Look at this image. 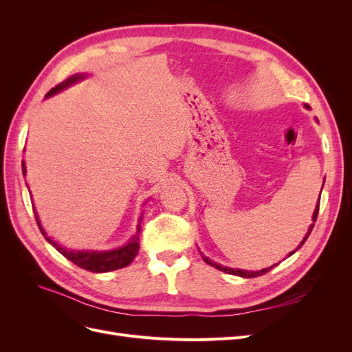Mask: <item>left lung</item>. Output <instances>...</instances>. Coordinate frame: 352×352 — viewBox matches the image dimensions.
Masks as SVG:
<instances>
[{"label":"left lung","mask_w":352,"mask_h":352,"mask_svg":"<svg viewBox=\"0 0 352 352\" xmlns=\"http://www.w3.org/2000/svg\"><path fill=\"white\" fill-rule=\"evenodd\" d=\"M305 109H308V105L305 104ZM318 207H320V199H318V202H317V206H316V210H314V212H313V225L310 226V229H308V232H307V235L304 236V239L301 241V243L298 245L296 247V250H300L302 245H304V242L307 241V238L310 236V233H311V230H313V228H314V221L317 220V214H318ZM295 250V251H296ZM295 251H292L289 255H292ZM204 258V261L207 263V264H210V265H212V267H216L217 270H221V272H225V273H229V274H235V276H241V278H257V276H261V274H265L267 272H270L274 265H270V267H267V269H263V270H258V272H248V270H241V269H230V267H223V265H220V264H217V263H212L211 260H208L207 257H202Z\"/></svg>","instance_id":"8db88e82"}]
</instances>
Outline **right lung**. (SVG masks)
I'll return each mask as SVG.
<instances>
[{
  "mask_svg": "<svg viewBox=\"0 0 352 352\" xmlns=\"http://www.w3.org/2000/svg\"><path fill=\"white\" fill-rule=\"evenodd\" d=\"M83 78H85L83 74H74V76H72L67 80L57 85L56 88H52L45 95V97H52V95H54V94H57L61 89L70 87V85H73L74 82H78V80H80ZM22 170H23V176H25L26 175L25 162L22 163ZM34 212H35V219H36V223H38V228H39L42 235H44V238L60 254L65 255L67 260H70L73 264H76L78 267L85 269V270H88V272H92V273H105V272H111V270L126 267L127 264H131L133 261V258L136 257V254H138V250H140V232H141V226L140 225H138L136 233L131 238V241L127 242L126 245H123V247H120V248L110 250V251H73V250H66V248L60 247L57 242H54L47 235V232L44 230V228L41 226V221L38 219V214H36L35 210H34Z\"/></svg>",
  "mask_w": 352,
  "mask_h": 352,
  "instance_id": "obj_1",
  "label": "right lung"
}]
</instances>
